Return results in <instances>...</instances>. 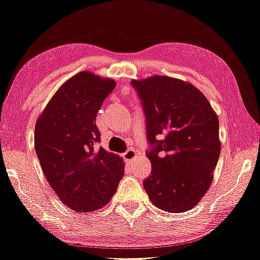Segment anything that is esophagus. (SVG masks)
<instances>
[{
	"label": "esophagus",
	"mask_w": 260,
	"mask_h": 260,
	"mask_svg": "<svg viewBox=\"0 0 260 260\" xmlns=\"http://www.w3.org/2000/svg\"><path fill=\"white\" fill-rule=\"evenodd\" d=\"M135 156H137V150H135L134 148H129L128 150H126V152L123 153V158L128 162L133 160Z\"/></svg>",
	"instance_id": "esophagus-1"
}]
</instances>
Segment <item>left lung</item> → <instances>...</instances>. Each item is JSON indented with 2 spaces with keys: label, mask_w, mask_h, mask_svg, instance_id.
Returning <instances> with one entry per match:
<instances>
[{
  "label": "left lung",
  "mask_w": 260,
  "mask_h": 260,
  "mask_svg": "<svg viewBox=\"0 0 260 260\" xmlns=\"http://www.w3.org/2000/svg\"><path fill=\"white\" fill-rule=\"evenodd\" d=\"M145 112L152 164L143 188L155 207L192 209L209 190L220 154L219 121L192 84L167 76L132 80Z\"/></svg>",
  "instance_id": "8db88e82"
}]
</instances>
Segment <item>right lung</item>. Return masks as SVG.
I'll list each match as a JSON object with an SVG mask.
<instances>
[{"label":"right lung","mask_w":260,"mask_h":260,"mask_svg":"<svg viewBox=\"0 0 260 260\" xmlns=\"http://www.w3.org/2000/svg\"><path fill=\"white\" fill-rule=\"evenodd\" d=\"M115 81L90 71L65 81L38 117L35 149L41 167L59 200L77 212L106 205L125 173L122 158L96 148V113Z\"/></svg>","instance_id":"obj_1"}]
</instances>
